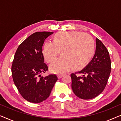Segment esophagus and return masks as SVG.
<instances>
[{
    "label": "esophagus",
    "mask_w": 121,
    "mask_h": 121,
    "mask_svg": "<svg viewBox=\"0 0 121 121\" xmlns=\"http://www.w3.org/2000/svg\"><path fill=\"white\" fill-rule=\"evenodd\" d=\"M64 75L63 74H58L57 75V77L58 78V79H60V78H62L63 77Z\"/></svg>",
    "instance_id": "1"
}]
</instances>
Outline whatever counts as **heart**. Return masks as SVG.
Segmentation results:
<instances>
[{"mask_svg":"<svg viewBox=\"0 0 121 121\" xmlns=\"http://www.w3.org/2000/svg\"><path fill=\"white\" fill-rule=\"evenodd\" d=\"M60 51L62 57L51 64L49 68L55 73H64L71 67L81 70L91 60L95 50V42L91 36L79 31H59L53 37V41H47L43 48L46 61L51 63Z\"/></svg>","mask_w":121,"mask_h":121,"instance_id":"heart-1","label":"heart"}]
</instances>
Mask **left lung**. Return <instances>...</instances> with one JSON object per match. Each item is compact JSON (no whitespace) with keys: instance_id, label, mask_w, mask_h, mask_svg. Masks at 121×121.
<instances>
[{"instance_id":"1","label":"left lung","mask_w":121,"mask_h":121,"mask_svg":"<svg viewBox=\"0 0 121 121\" xmlns=\"http://www.w3.org/2000/svg\"><path fill=\"white\" fill-rule=\"evenodd\" d=\"M93 58L82 70L70 74L74 94L83 100L95 98L105 89L110 77L111 63L108 51L98 39ZM82 74L80 77L78 74Z\"/></svg>"}]
</instances>
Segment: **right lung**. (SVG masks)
<instances>
[{
    "mask_svg": "<svg viewBox=\"0 0 121 121\" xmlns=\"http://www.w3.org/2000/svg\"><path fill=\"white\" fill-rule=\"evenodd\" d=\"M52 32H36L18 47L11 66L15 85L23 98L32 103H39L49 97L58 80L56 74L41 76L48 70L44 63L42 46Z\"/></svg>",
    "mask_w": 121,
    "mask_h": 121,
    "instance_id": "obj_1",
    "label": "right lung"
}]
</instances>
